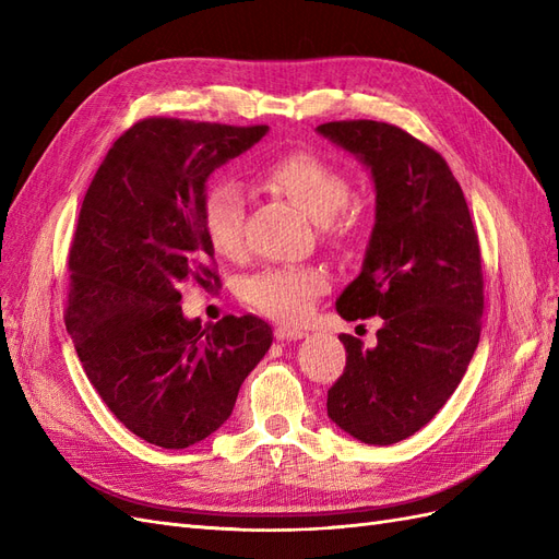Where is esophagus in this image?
Listing matches in <instances>:
<instances>
[{
  "label": "esophagus",
  "instance_id": "34e87169",
  "mask_svg": "<svg viewBox=\"0 0 559 559\" xmlns=\"http://www.w3.org/2000/svg\"><path fill=\"white\" fill-rule=\"evenodd\" d=\"M277 341H300V337H306V331L302 329H292V326H280L275 329Z\"/></svg>",
  "mask_w": 559,
  "mask_h": 559
}]
</instances>
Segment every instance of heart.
<instances>
[{"mask_svg": "<svg viewBox=\"0 0 559 559\" xmlns=\"http://www.w3.org/2000/svg\"><path fill=\"white\" fill-rule=\"evenodd\" d=\"M263 179L319 224L329 240L345 242L354 235L357 214L345 210L352 186L335 165L312 154H292L270 165ZM202 224L218 257H240L245 251V193L238 181L224 179L210 186L202 200ZM326 289L329 275L319 265H280L251 275L242 296L251 308L292 324L306 319L312 302Z\"/></svg>", "mask_w": 559, "mask_h": 559, "instance_id": "1", "label": "heart"}]
</instances>
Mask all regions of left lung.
I'll return each instance as SVG.
<instances>
[{
	"instance_id": "obj_1",
	"label": "left lung",
	"mask_w": 559,
	"mask_h": 559,
	"mask_svg": "<svg viewBox=\"0 0 559 559\" xmlns=\"http://www.w3.org/2000/svg\"><path fill=\"white\" fill-rule=\"evenodd\" d=\"M317 132L357 158L376 189L361 273L335 310L347 321L382 319L376 347L341 335L347 366L326 411L357 441L392 445L443 408L478 347V235L448 163L413 134L378 121H333Z\"/></svg>"
}]
</instances>
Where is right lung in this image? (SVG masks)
<instances>
[{
  "label": "right lung",
  "instance_id": "add662e5",
  "mask_svg": "<svg viewBox=\"0 0 559 559\" xmlns=\"http://www.w3.org/2000/svg\"><path fill=\"white\" fill-rule=\"evenodd\" d=\"M265 134L146 118L114 142L83 198L67 331L107 408L151 445L205 441L273 345L259 317L202 326L181 312L183 284L218 282L202 224L207 179Z\"/></svg>",
  "mask_w": 559,
  "mask_h": 559
}]
</instances>
